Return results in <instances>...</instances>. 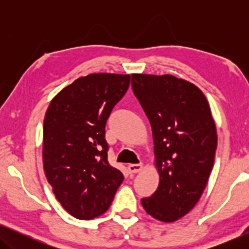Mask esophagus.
I'll list each match as a JSON object with an SVG mask.
<instances>
[{"instance_id": "1", "label": "esophagus", "mask_w": 249, "mask_h": 249, "mask_svg": "<svg viewBox=\"0 0 249 249\" xmlns=\"http://www.w3.org/2000/svg\"><path fill=\"white\" fill-rule=\"evenodd\" d=\"M142 169V163H138V164H129L128 165V171L130 173H137Z\"/></svg>"}]
</instances>
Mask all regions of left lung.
<instances>
[{
  "instance_id": "left-lung-1",
  "label": "left lung",
  "mask_w": 249,
  "mask_h": 249,
  "mask_svg": "<svg viewBox=\"0 0 249 249\" xmlns=\"http://www.w3.org/2000/svg\"><path fill=\"white\" fill-rule=\"evenodd\" d=\"M131 86L152 125L158 189L142 199L149 215L173 222L202 196L215 158V124L195 85L164 74H131Z\"/></svg>"
}]
</instances>
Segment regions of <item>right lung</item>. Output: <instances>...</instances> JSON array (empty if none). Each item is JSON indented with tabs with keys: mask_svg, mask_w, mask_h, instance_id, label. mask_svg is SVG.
Listing matches in <instances>:
<instances>
[{
	"mask_svg": "<svg viewBox=\"0 0 249 249\" xmlns=\"http://www.w3.org/2000/svg\"><path fill=\"white\" fill-rule=\"evenodd\" d=\"M130 74L91 73L53 98L43 128L47 181L63 209L79 220L107 212L124 175L107 161L105 125Z\"/></svg>",
	"mask_w": 249,
	"mask_h": 249,
	"instance_id": "add662e5",
	"label": "right lung"
}]
</instances>
